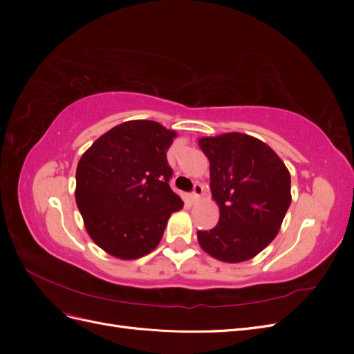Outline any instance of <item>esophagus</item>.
Returning <instances> with one entry per match:
<instances>
[{"mask_svg":"<svg viewBox=\"0 0 354 354\" xmlns=\"http://www.w3.org/2000/svg\"><path fill=\"white\" fill-rule=\"evenodd\" d=\"M202 192H203L202 185L196 183V185H195V187H194V192H192V195H190L192 202H198V201H199V198H201V195H202Z\"/></svg>","mask_w":354,"mask_h":354,"instance_id":"esophagus-1","label":"esophagus"}]
</instances>
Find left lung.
Wrapping results in <instances>:
<instances>
[{
    "label": "left lung",
    "mask_w": 354,
    "mask_h": 354,
    "mask_svg": "<svg viewBox=\"0 0 354 354\" xmlns=\"http://www.w3.org/2000/svg\"><path fill=\"white\" fill-rule=\"evenodd\" d=\"M218 224L198 232L201 248L223 263L251 260L279 233L291 205V174L273 149L242 133L201 137Z\"/></svg>",
    "instance_id": "left-lung-1"
}]
</instances>
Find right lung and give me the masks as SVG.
Masks as SVG:
<instances>
[{
    "instance_id": "1",
    "label": "right lung",
    "mask_w": 354,
    "mask_h": 354,
    "mask_svg": "<svg viewBox=\"0 0 354 354\" xmlns=\"http://www.w3.org/2000/svg\"><path fill=\"white\" fill-rule=\"evenodd\" d=\"M176 137L155 121H125L82 153L75 199L93 242L115 259L152 252L171 214L183 208L168 185L167 152Z\"/></svg>"
}]
</instances>
